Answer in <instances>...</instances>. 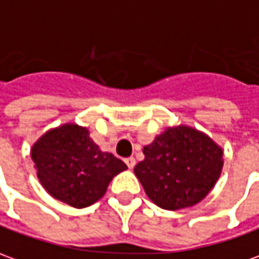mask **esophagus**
Returning a JSON list of instances; mask_svg holds the SVG:
<instances>
[{
    "label": "esophagus",
    "mask_w": 259,
    "mask_h": 259,
    "mask_svg": "<svg viewBox=\"0 0 259 259\" xmlns=\"http://www.w3.org/2000/svg\"><path fill=\"white\" fill-rule=\"evenodd\" d=\"M124 162H126V165H127L130 169H132V168L136 165V160L133 158V157H129V158H126V160H124Z\"/></svg>",
    "instance_id": "obj_1"
}]
</instances>
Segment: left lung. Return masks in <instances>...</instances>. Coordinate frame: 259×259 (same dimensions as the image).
<instances>
[{
    "mask_svg": "<svg viewBox=\"0 0 259 259\" xmlns=\"http://www.w3.org/2000/svg\"><path fill=\"white\" fill-rule=\"evenodd\" d=\"M144 160L135 167L147 196L167 210L199 203L210 192L223 167V151L198 130L167 129L143 148Z\"/></svg>",
    "mask_w": 259,
    "mask_h": 259,
    "instance_id": "1",
    "label": "left lung"
}]
</instances>
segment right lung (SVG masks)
<instances>
[{
	"mask_svg": "<svg viewBox=\"0 0 259 259\" xmlns=\"http://www.w3.org/2000/svg\"><path fill=\"white\" fill-rule=\"evenodd\" d=\"M37 178L53 198L73 207H87L104 196L112 178L127 165L102 153L88 130L64 124L41 136L32 148Z\"/></svg>",
	"mask_w": 259,
	"mask_h": 259,
	"instance_id": "1",
	"label": "right lung"
}]
</instances>
